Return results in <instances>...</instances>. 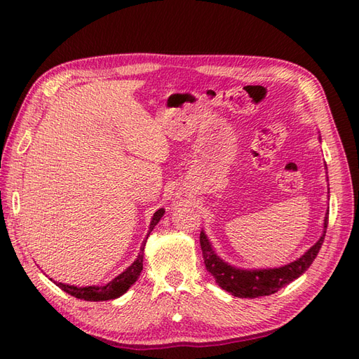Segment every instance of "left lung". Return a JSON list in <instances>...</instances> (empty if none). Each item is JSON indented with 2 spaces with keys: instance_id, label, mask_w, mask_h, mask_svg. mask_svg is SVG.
I'll use <instances>...</instances> for the list:
<instances>
[{
  "instance_id": "obj_1",
  "label": "left lung",
  "mask_w": 359,
  "mask_h": 359,
  "mask_svg": "<svg viewBox=\"0 0 359 359\" xmlns=\"http://www.w3.org/2000/svg\"><path fill=\"white\" fill-rule=\"evenodd\" d=\"M326 167V165H325ZM330 194V191H327ZM330 197V196H327ZM327 217L330 212L326 210L323 219V233L320 239L317 241L313 247L305 251L304 255L298 260L287 263L280 268H266V269H242L236 268L227 262H224L219 255L215 252L209 238L204 230L200 233V245L203 251L204 264H206L208 272L217 281L221 289L231 293L238 298H259V296H269L275 292L283 289L293 280L299 276L310 268L311 263L319 254L322 243L325 239V233L327 229Z\"/></svg>"
}]
</instances>
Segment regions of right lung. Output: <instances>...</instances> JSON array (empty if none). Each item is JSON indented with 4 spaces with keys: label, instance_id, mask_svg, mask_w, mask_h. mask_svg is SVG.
<instances>
[{
    "label": "right lung",
    "instance_id": "1",
    "mask_svg": "<svg viewBox=\"0 0 359 359\" xmlns=\"http://www.w3.org/2000/svg\"><path fill=\"white\" fill-rule=\"evenodd\" d=\"M165 213V209H158L155 213H153V218L150 221V227H149V233L141 245V250L138 257L135 259V262L132 263L128 269L123 271L120 275H117L114 280L109 281L105 285H87V287H76V285H70V284H65V283H57L54 281L61 290H65L66 293L75 296L78 299H84V301H91V302H99V301H109V299H116L118 296L125 294L128 292V289L134 284L138 276L142 271V259H144V247L147 238L150 236L151 230L155 229V225L161 221V218Z\"/></svg>",
    "mask_w": 359,
    "mask_h": 359
}]
</instances>
